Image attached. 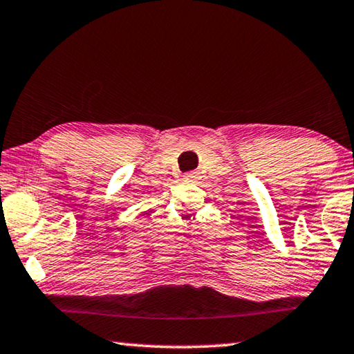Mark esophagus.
Instances as JSON below:
<instances>
[{
    "instance_id": "1",
    "label": "esophagus",
    "mask_w": 354,
    "mask_h": 354,
    "mask_svg": "<svg viewBox=\"0 0 354 354\" xmlns=\"http://www.w3.org/2000/svg\"><path fill=\"white\" fill-rule=\"evenodd\" d=\"M194 177H196V172H188V174H185V176H183V178H187V180H193Z\"/></svg>"
}]
</instances>
